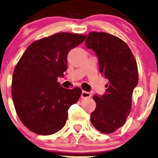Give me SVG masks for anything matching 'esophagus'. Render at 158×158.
Masks as SVG:
<instances>
[{
  "instance_id": "obj_1",
  "label": "esophagus",
  "mask_w": 158,
  "mask_h": 158,
  "mask_svg": "<svg viewBox=\"0 0 158 158\" xmlns=\"http://www.w3.org/2000/svg\"><path fill=\"white\" fill-rule=\"evenodd\" d=\"M92 97V94L91 93L85 92V91H82V94H81V98L82 99H85V98H89Z\"/></svg>"
}]
</instances>
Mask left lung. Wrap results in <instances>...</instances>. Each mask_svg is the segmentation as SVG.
<instances>
[{
	"label": "left lung",
	"mask_w": 158,
	"mask_h": 158,
	"mask_svg": "<svg viewBox=\"0 0 158 158\" xmlns=\"http://www.w3.org/2000/svg\"><path fill=\"white\" fill-rule=\"evenodd\" d=\"M85 45L93 49L99 61V72L108 79L106 93L93 96L96 108L91 122L102 133H113L124 125L132 109L133 89L139 82L137 64L125 41L103 31H91Z\"/></svg>",
	"instance_id": "left-lung-1"
}]
</instances>
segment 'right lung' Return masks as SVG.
<instances>
[{"instance_id": "right-lung-1", "label": "right lung", "mask_w": 158, "mask_h": 158, "mask_svg": "<svg viewBox=\"0 0 158 158\" xmlns=\"http://www.w3.org/2000/svg\"><path fill=\"white\" fill-rule=\"evenodd\" d=\"M86 35L59 32L33 41L16 64L13 74L15 110L22 123L36 134L48 135L65 126L68 110L82 89H64L57 82L67 69V54Z\"/></svg>"}]
</instances>
